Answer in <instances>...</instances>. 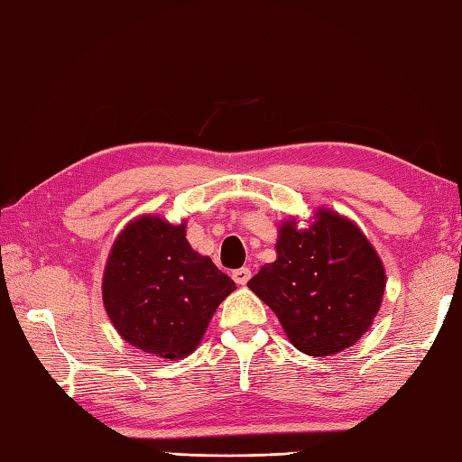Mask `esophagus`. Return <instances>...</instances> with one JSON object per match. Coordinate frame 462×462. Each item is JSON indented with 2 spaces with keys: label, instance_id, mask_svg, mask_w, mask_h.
Returning a JSON list of instances; mask_svg holds the SVG:
<instances>
[{
  "label": "esophagus",
  "instance_id": "34e87169",
  "mask_svg": "<svg viewBox=\"0 0 462 462\" xmlns=\"http://www.w3.org/2000/svg\"><path fill=\"white\" fill-rule=\"evenodd\" d=\"M233 280L237 285H245L251 280V269L249 267H241V269H235L233 272Z\"/></svg>",
  "mask_w": 462,
  "mask_h": 462
}]
</instances>
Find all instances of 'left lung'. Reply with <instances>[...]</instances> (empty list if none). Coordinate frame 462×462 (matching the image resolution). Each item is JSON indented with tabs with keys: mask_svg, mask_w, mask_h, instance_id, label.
I'll return each mask as SVG.
<instances>
[{
	"mask_svg": "<svg viewBox=\"0 0 462 462\" xmlns=\"http://www.w3.org/2000/svg\"><path fill=\"white\" fill-rule=\"evenodd\" d=\"M277 259L249 280V290L282 321L290 342L310 356L354 346L380 310L384 265L356 223L318 208L308 229L280 227Z\"/></svg>",
	"mask_w": 462,
	"mask_h": 462,
	"instance_id": "obj_1",
	"label": "left lung"
}]
</instances>
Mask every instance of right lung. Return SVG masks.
<instances>
[{"mask_svg":"<svg viewBox=\"0 0 462 462\" xmlns=\"http://www.w3.org/2000/svg\"><path fill=\"white\" fill-rule=\"evenodd\" d=\"M233 290L231 277L189 245L185 223L144 215L128 223L110 249L102 301L130 346L179 360L199 346Z\"/></svg>","mask_w":462,"mask_h":462,"instance_id":"add662e5","label":"right lung"}]
</instances>
